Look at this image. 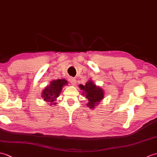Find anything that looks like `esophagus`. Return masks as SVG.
Segmentation results:
<instances>
[{
    "instance_id": "1",
    "label": "esophagus",
    "mask_w": 157,
    "mask_h": 157,
    "mask_svg": "<svg viewBox=\"0 0 157 157\" xmlns=\"http://www.w3.org/2000/svg\"><path fill=\"white\" fill-rule=\"evenodd\" d=\"M69 80H70V82H71L73 85L75 86L77 84V80H76V79H75V78H71L69 79Z\"/></svg>"
}]
</instances>
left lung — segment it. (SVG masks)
Instances as JSON below:
<instances>
[{
	"label": "left lung",
	"mask_w": 157,
	"mask_h": 157,
	"mask_svg": "<svg viewBox=\"0 0 157 157\" xmlns=\"http://www.w3.org/2000/svg\"><path fill=\"white\" fill-rule=\"evenodd\" d=\"M79 88L82 90V95L88 99L86 106L90 109H94L99 105V102L104 98V90L100 86H96L91 79L86 83V85H79Z\"/></svg>",
	"instance_id": "1"
}]
</instances>
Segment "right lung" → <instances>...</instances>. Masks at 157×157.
I'll list each match as a JSON object with an SVG mask.
<instances>
[{
    "instance_id": "obj_1",
    "label": "right lung",
    "mask_w": 157,
    "mask_h": 157,
    "mask_svg": "<svg viewBox=\"0 0 157 157\" xmlns=\"http://www.w3.org/2000/svg\"><path fill=\"white\" fill-rule=\"evenodd\" d=\"M68 84L67 81L65 79H58L50 82V84L47 85L45 88L42 92V98L46 101L48 105H55L56 103V98H57L64 86Z\"/></svg>"
}]
</instances>
